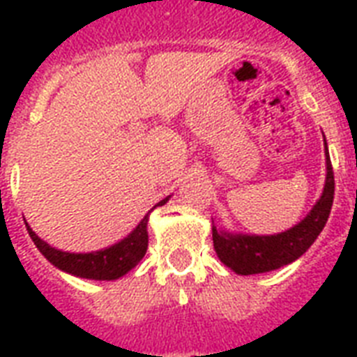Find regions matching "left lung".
<instances>
[{
  "label": "left lung",
  "mask_w": 357,
  "mask_h": 357,
  "mask_svg": "<svg viewBox=\"0 0 357 357\" xmlns=\"http://www.w3.org/2000/svg\"><path fill=\"white\" fill-rule=\"evenodd\" d=\"M328 151V148H326ZM326 185L321 200L317 202L311 213L296 224L294 228L278 235H229L218 231L213 224V246L218 259L231 271L243 276L276 271L280 266L289 265L298 259L326 226L333 204L335 179L330 155L326 153Z\"/></svg>",
  "instance_id": "left-lung-1"
}]
</instances>
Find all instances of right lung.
<instances>
[{"label":"right lung","instance_id":"right-lung-1","mask_svg":"<svg viewBox=\"0 0 357 357\" xmlns=\"http://www.w3.org/2000/svg\"><path fill=\"white\" fill-rule=\"evenodd\" d=\"M167 200L168 198H165L157 206H162ZM146 226H148V215L140 220V224L131 231V235H128L119 244H114L111 248L100 250V252H92V254L61 252V250L52 248L50 244L44 243L29 226H27V231H29L33 243L36 244V248L42 252V255L61 271L70 272L74 276L86 278V280H116V278L128 274L144 257L146 248H148Z\"/></svg>","mask_w":357,"mask_h":357}]
</instances>
